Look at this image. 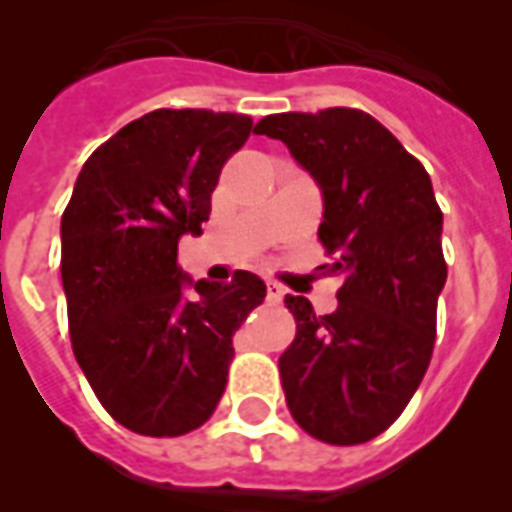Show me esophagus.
Wrapping results in <instances>:
<instances>
[{"label": "esophagus", "mask_w": 512, "mask_h": 512, "mask_svg": "<svg viewBox=\"0 0 512 512\" xmlns=\"http://www.w3.org/2000/svg\"><path fill=\"white\" fill-rule=\"evenodd\" d=\"M265 284H268V300H271V303H281L287 292H284V287H281L279 281L268 279V281H265Z\"/></svg>", "instance_id": "34e87169"}]
</instances>
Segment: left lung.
Segmentation results:
<instances>
[{
	"instance_id": "left-lung-1",
	"label": "left lung",
	"mask_w": 512,
	"mask_h": 512,
	"mask_svg": "<svg viewBox=\"0 0 512 512\" xmlns=\"http://www.w3.org/2000/svg\"><path fill=\"white\" fill-rule=\"evenodd\" d=\"M257 135L281 140L324 199L319 239L342 276L337 308L316 316L305 297L279 358L297 425L319 441H372L420 388L446 284L444 215L430 175L374 116L356 108L273 114Z\"/></svg>"
}]
</instances>
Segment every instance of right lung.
Returning <instances> with one entry per match:
<instances>
[{
    "label": "right lung",
    "instance_id": "add662e5",
    "mask_svg": "<svg viewBox=\"0 0 512 512\" xmlns=\"http://www.w3.org/2000/svg\"><path fill=\"white\" fill-rule=\"evenodd\" d=\"M249 132V116L204 108L140 116L84 162L60 220L74 356L106 412L140 436H183L212 417L233 332L265 300L255 273L217 284L177 268V241L201 233Z\"/></svg>",
    "mask_w": 512,
    "mask_h": 512
}]
</instances>
